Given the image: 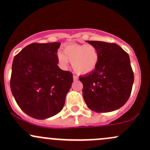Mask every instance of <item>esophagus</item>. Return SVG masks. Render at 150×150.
I'll list each match as a JSON object with an SVG mask.
<instances>
[{"instance_id":"obj_1","label":"esophagus","mask_w":150,"mask_h":150,"mask_svg":"<svg viewBox=\"0 0 150 150\" xmlns=\"http://www.w3.org/2000/svg\"><path fill=\"white\" fill-rule=\"evenodd\" d=\"M72 78H73L74 81H77V80H78V78L76 76V75H73V77H72Z\"/></svg>"}]
</instances>
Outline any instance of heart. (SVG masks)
I'll use <instances>...</instances> for the list:
<instances>
[{"mask_svg":"<svg viewBox=\"0 0 150 150\" xmlns=\"http://www.w3.org/2000/svg\"><path fill=\"white\" fill-rule=\"evenodd\" d=\"M58 59L63 66L72 63L74 71L85 75L95 70L99 60L97 48L93 45L70 43L64 46L62 53H59Z\"/></svg>","mask_w":150,"mask_h":150,"instance_id":"b5f03b06","label":"heart"}]
</instances>
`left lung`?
<instances>
[{"label":"left lung","instance_id":"obj_1","mask_svg":"<svg viewBox=\"0 0 150 150\" xmlns=\"http://www.w3.org/2000/svg\"><path fill=\"white\" fill-rule=\"evenodd\" d=\"M86 42L97 48L99 60L93 72L80 77L85 102L96 112L118 110L128 101L134 83L129 56L115 43Z\"/></svg>","mask_w":150,"mask_h":150}]
</instances>
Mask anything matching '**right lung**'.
<instances>
[{"label": "right lung", "mask_w": 150, "mask_h": 150, "mask_svg": "<svg viewBox=\"0 0 150 150\" xmlns=\"http://www.w3.org/2000/svg\"><path fill=\"white\" fill-rule=\"evenodd\" d=\"M60 45L33 43L13 58L11 93L21 110L33 118L43 120L58 114L73 82L72 74L57 65Z\"/></svg>", "instance_id": "1"}]
</instances>
